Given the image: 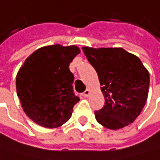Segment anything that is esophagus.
<instances>
[{"instance_id":"34e87169","label":"esophagus","mask_w":160,"mask_h":160,"mask_svg":"<svg viewBox=\"0 0 160 160\" xmlns=\"http://www.w3.org/2000/svg\"><path fill=\"white\" fill-rule=\"evenodd\" d=\"M89 94H90V90H89V89H86L83 93L81 94V96L84 97V98H87V97L89 96Z\"/></svg>"}]
</instances>
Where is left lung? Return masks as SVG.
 Instances as JSON below:
<instances>
[{
  "mask_svg": "<svg viewBox=\"0 0 160 160\" xmlns=\"http://www.w3.org/2000/svg\"><path fill=\"white\" fill-rule=\"evenodd\" d=\"M100 81L105 106L95 111L97 121L111 130L133 122L144 108L149 86V73L142 61L121 47H82Z\"/></svg>",
  "mask_w": 160,
  "mask_h": 160,
  "instance_id": "obj_1",
  "label": "left lung"
}]
</instances>
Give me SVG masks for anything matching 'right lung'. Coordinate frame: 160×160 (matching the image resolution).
I'll list each match as a JSON object with an SVG mask.
<instances>
[{
	"mask_svg": "<svg viewBox=\"0 0 160 160\" xmlns=\"http://www.w3.org/2000/svg\"><path fill=\"white\" fill-rule=\"evenodd\" d=\"M80 52L76 45L44 46L30 54L16 77L17 95L32 121L56 128L72 116L80 98L73 92L74 76L69 65Z\"/></svg>",
	"mask_w": 160,
	"mask_h": 160,
	"instance_id": "right-lung-1",
	"label": "right lung"
}]
</instances>
